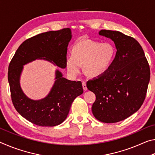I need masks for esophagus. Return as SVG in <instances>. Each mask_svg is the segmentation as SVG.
<instances>
[{
	"label": "esophagus",
	"instance_id": "esophagus-1",
	"mask_svg": "<svg viewBox=\"0 0 155 155\" xmlns=\"http://www.w3.org/2000/svg\"><path fill=\"white\" fill-rule=\"evenodd\" d=\"M82 85H83V88L84 91H86L87 90V86H86V83L85 82V81H83L82 82Z\"/></svg>",
	"mask_w": 155,
	"mask_h": 155
}]
</instances>
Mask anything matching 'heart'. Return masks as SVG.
I'll return each mask as SVG.
<instances>
[{
  "label": "heart",
  "instance_id": "b5f03b06",
  "mask_svg": "<svg viewBox=\"0 0 155 155\" xmlns=\"http://www.w3.org/2000/svg\"><path fill=\"white\" fill-rule=\"evenodd\" d=\"M115 55V49L111 44L101 43L90 40L76 44L72 48V56H68L65 64L71 77H76L81 70L91 77H99L111 66Z\"/></svg>",
  "mask_w": 155,
  "mask_h": 155
}]
</instances>
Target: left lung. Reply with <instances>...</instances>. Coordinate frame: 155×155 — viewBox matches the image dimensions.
<instances>
[{
  "label": "left lung",
  "instance_id": "1",
  "mask_svg": "<svg viewBox=\"0 0 155 155\" xmlns=\"http://www.w3.org/2000/svg\"><path fill=\"white\" fill-rule=\"evenodd\" d=\"M99 35L110 38L117 49L109 70L87 82L95 94L91 111L102 122L115 123L137 111L146 98L150 72L142 47L132 37L119 31L101 30Z\"/></svg>",
  "mask_w": 155,
  "mask_h": 155
}]
</instances>
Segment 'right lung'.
Returning <instances> with one entry per match:
<instances>
[{"label":"right lung","instance_id":"right-lung-1","mask_svg":"<svg viewBox=\"0 0 155 155\" xmlns=\"http://www.w3.org/2000/svg\"><path fill=\"white\" fill-rule=\"evenodd\" d=\"M71 38L69 28L38 34L21 44L10 62L8 81L13 104L23 117L33 124L40 127L61 124L66 119L72 102L83 92L81 81L66 79L58 70L51 90L41 100L28 98L20 85L23 65L36 59L46 60L65 68L68 46Z\"/></svg>","mask_w":155,"mask_h":155}]
</instances>
